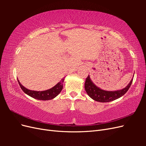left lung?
Returning a JSON list of instances; mask_svg holds the SVG:
<instances>
[{
  "instance_id": "left-lung-1",
  "label": "left lung",
  "mask_w": 146,
  "mask_h": 146,
  "mask_svg": "<svg viewBox=\"0 0 146 146\" xmlns=\"http://www.w3.org/2000/svg\"><path fill=\"white\" fill-rule=\"evenodd\" d=\"M133 79L130 81L125 88L116 91H107L100 89L99 88L96 86L91 80L90 76H88L86 78L85 83V91L88 95L93 100L100 102H109L113 100H116L121 96L124 95L131 85Z\"/></svg>"
}]
</instances>
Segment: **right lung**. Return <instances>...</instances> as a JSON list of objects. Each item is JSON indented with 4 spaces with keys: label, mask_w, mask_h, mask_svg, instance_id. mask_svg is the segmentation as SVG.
Returning a JSON list of instances; mask_svg holds the SVG:
<instances>
[{
    "label": "right lung",
    "mask_w": 146,
    "mask_h": 146,
    "mask_svg": "<svg viewBox=\"0 0 146 146\" xmlns=\"http://www.w3.org/2000/svg\"><path fill=\"white\" fill-rule=\"evenodd\" d=\"M64 78H62L61 82L60 81L58 83H57L55 86L50 88V89L43 91H36L29 90L22 85L19 80L17 81H18L21 88L23 90V91L25 94H27L29 96L32 97V98L38 100H48L55 98L56 96H57L60 93V92L62 90L63 87V83L64 82Z\"/></svg>",
    "instance_id": "right-lung-1"
}]
</instances>
